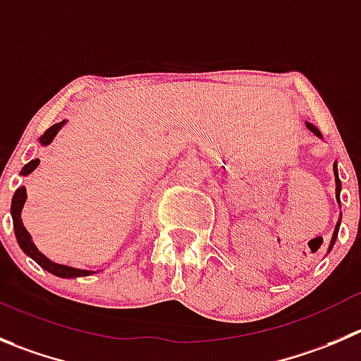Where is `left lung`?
Listing matches in <instances>:
<instances>
[{
	"label": "left lung",
	"mask_w": 361,
	"mask_h": 361,
	"mask_svg": "<svg viewBox=\"0 0 361 361\" xmlns=\"http://www.w3.org/2000/svg\"><path fill=\"white\" fill-rule=\"evenodd\" d=\"M307 127H308V131L314 133L315 136H319V138H322L321 131H319L317 127L312 126V123L307 122ZM333 171H335V184H337V202L341 204V190H342V184H341V178H338V170H337V163L333 164ZM338 226H341V221L337 223V226H335V232H333V238H331V243H329V250L333 248V245H335V241H337V235H338Z\"/></svg>",
	"instance_id": "8db88e82"
}]
</instances>
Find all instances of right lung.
Masks as SVG:
<instances>
[{
	"mask_svg": "<svg viewBox=\"0 0 361 361\" xmlns=\"http://www.w3.org/2000/svg\"><path fill=\"white\" fill-rule=\"evenodd\" d=\"M63 123H65V120L63 122H58V123H54V126H51L49 129H47V131L40 136V143H42V145H49V143L53 142L54 136L58 135V131H60L61 127H63ZM39 163H40L39 159H32L28 164H24L23 170H20V175H30L37 166H39ZM24 202H26V188L20 186L19 190L13 193L12 207H10V212H12V219H13V230H16V238H17V243H19L20 250H23L26 255L32 257V259L35 260L40 267H44L46 271L53 273L54 276L75 278V276H88V274L94 273V271L78 269V267H71V266H63V264L51 262L46 255H42V253L37 250V246L33 245V241H32V235H30L28 230L24 228L23 219H20V211H23V207H24Z\"/></svg>",
	"mask_w": 361,
	"mask_h": 361,
	"instance_id": "1",
	"label": "right lung"
}]
</instances>
